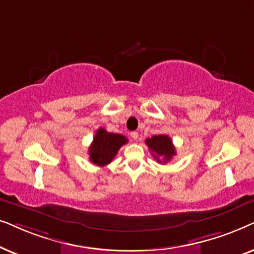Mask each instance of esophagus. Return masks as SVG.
Segmentation results:
<instances>
[{
  "label": "esophagus",
  "mask_w": 254,
  "mask_h": 254,
  "mask_svg": "<svg viewBox=\"0 0 254 254\" xmlns=\"http://www.w3.org/2000/svg\"><path fill=\"white\" fill-rule=\"evenodd\" d=\"M130 136H131V138H132L133 140H137L138 139V132H134V131H133V132L130 133Z\"/></svg>",
  "instance_id": "1"
}]
</instances>
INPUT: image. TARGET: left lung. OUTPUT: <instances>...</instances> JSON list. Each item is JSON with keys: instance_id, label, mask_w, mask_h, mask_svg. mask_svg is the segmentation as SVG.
Returning <instances> with one entry per match:
<instances>
[{"instance_id": "1", "label": "left lung", "mask_w": 254, "mask_h": 254, "mask_svg": "<svg viewBox=\"0 0 254 254\" xmlns=\"http://www.w3.org/2000/svg\"><path fill=\"white\" fill-rule=\"evenodd\" d=\"M145 143L159 164H167L177 154L173 141L167 134H158V136L147 138Z\"/></svg>"}]
</instances>
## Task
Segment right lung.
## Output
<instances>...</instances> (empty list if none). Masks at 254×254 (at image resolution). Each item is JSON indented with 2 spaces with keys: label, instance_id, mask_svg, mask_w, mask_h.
<instances>
[{
  "label": "right lung",
  "instance_id": "add662e5",
  "mask_svg": "<svg viewBox=\"0 0 254 254\" xmlns=\"http://www.w3.org/2000/svg\"><path fill=\"white\" fill-rule=\"evenodd\" d=\"M127 143V139L123 134L107 132L103 127H100L88 151L90 161L96 166H106L110 164L121 146Z\"/></svg>",
  "mask_w": 254,
  "mask_h": 254
}]
</instances>
